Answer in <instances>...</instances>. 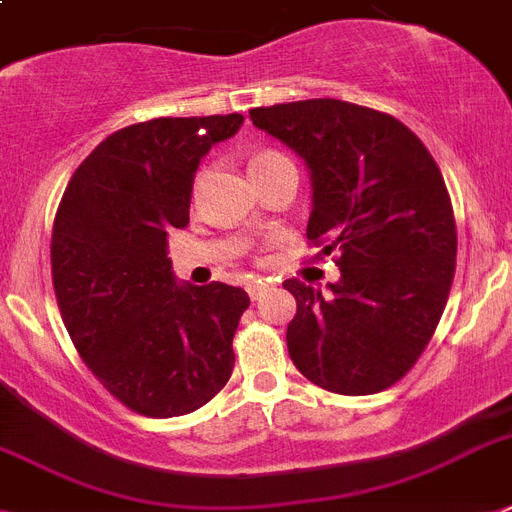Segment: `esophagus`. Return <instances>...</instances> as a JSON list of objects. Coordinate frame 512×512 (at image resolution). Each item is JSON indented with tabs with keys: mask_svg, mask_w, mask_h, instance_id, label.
Listing matches in <instances>:
<instances>
[{
	"mask_svg": "<svg viewBox=\"0 0 512 512\" xmlns=\"http://www.w3.org/2000/svg\"><path fill=\"white\" fill-rule=\"evenodd\" d=\"M272 290V285L266 280H256V282H248V295H251V301H261L266 293Z\"/></svg>",
	"mask_w": 512,
	"mask_h": 512,
	"instance_id": "34e87169",
	"label": "esophagus"
}]
</instances>
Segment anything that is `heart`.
Masks as SVG:
<instances>
[{"label":"heart","mask_w":512,"mask_h":512,"mask_svg":"<svg viewBox=\"0 0 512 512\" xmlns=\"http://www.w3.org/2000/svg\"><path fill=\"white\" fill-rule=\"evenodd\" d=\"M277 162H290L287 156H282L280 151H261L259 156H253L251 167H261V164H277Z\"/></svg>","instance_id":"1"}]
</instances>
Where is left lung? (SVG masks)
Returning a JSON list of instances; mask_svg holds the SVG:
<instances>
[{"label": "left lung", "mask_w": 512, "mask_h": 512, "mask_svg": "<svg viewBox=\"0 0 512 512\" xmlns=\"http://www.w3.org/2000/svg\"><path fill=\"white\" fill-rule=\"evenodd\" d=\"M311 170L306 235L337 251L329 293L285 280L298 311L287 353L308 382L374 395L403 379L432 340L453 287V204L434 156L392 114L340 99L251 109Z\"/></svg>", "instance_id": "1"}]
</instances>
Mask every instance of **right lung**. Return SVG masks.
Masks as SVG:
<instances>
[{
  "label": "right lung",
  "instance_id": "right-lung-1",
  "mask_svg": "<svg viewBox=\"0 0 512 512\" xmlns=\"http://www.w3.org/2000/svg\"><path fill=\"white\" fill-rule=\"evenodd\" d=\"M243 114L156 117L107 135L59 201L52 280L80 358L114 398L151 418L209 403L235 366L240 287L177 285L167 235L188 225L198 162Z\"/></svg>",
  "mask_w": 512,
  "mask_h": 512
}]
</instances>
